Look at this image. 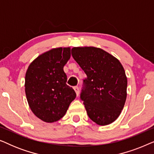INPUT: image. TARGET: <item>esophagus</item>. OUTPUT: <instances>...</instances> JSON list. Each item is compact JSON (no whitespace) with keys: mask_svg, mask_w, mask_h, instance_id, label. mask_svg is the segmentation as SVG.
I'll return each mask as SVG.
<instances>
[{"mask_svg":"<svg viewBox=\"0 0 154 154\" xmlns=\"http://www.w3.org/2000/svg\"><path fill=\"white\" fill-rule=\"evenodd\" d=\"M73 89H74L75 93H76V95L79 96V88L78 86H74L73 87Z\"/></svg>","mask_w":154,"mask_h":154,"instance_id":"esophagus-1","label":"esophagus"}]
</instances>
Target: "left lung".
I'll use <instances>...</instances> for the list:
<instances>
[{
	"mask_svg": "<svg viewBox=\"0 0 154 154\" xmlns=\"http://www.w3.org/2000/svg\"><path fill=\"white\" fill-rule=\"evenodd\" d=\"M71 54L87 75L80 98L88 116L100 125L113 123L127 97V77L121 62L94 47L73 48Z\"/></svg>",
	"mask_w": 154,
	"mask_h": 154,
	"instance_id": "obj_1",
	"label": "left lung"
}]
</instances>
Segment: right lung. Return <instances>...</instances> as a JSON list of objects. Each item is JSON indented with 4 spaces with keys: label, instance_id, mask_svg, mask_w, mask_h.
Here are the masks:
<instances>
[{
    "label": "right lung",
    "instance_id": "obj_1",
    "mask_svg": "<svg viewBox=\"0 0 154 154\" xmlns=\"http://www.w3.org/2000/svg\"><path fill=\"white\" fill-rule=\"evenodd\" d=\"M70 57V48H54L38 57L26 71L24 86L29 107L47 123L62 119L76 97L73 88L66 85L63 69Z\"/></svg>",
    "mask_w": 154,
    "mask_h": 154
}]
</instances>
